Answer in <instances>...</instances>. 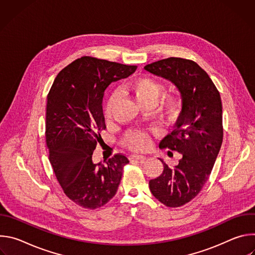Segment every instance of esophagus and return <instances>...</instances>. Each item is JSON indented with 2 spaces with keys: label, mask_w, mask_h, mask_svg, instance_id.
I'll list each match as a JSON object with an SVG mask.
<instances>
[{
  "label": "esophagus",
  "mask_w": 255,
  "mask_h": 255,
  "mask_svg": "<svg viewBox=\"0 0 255 255\" xmlns=\"http://www.w3.org/2000/svg\"><path fill=\"white\" fill-rule=\"evenodd\" d=\"M130 159H136V160H139V161H144L145 159H146V156L139 155V154H132L130 156Z\"/></svg>",
  "instance_id": "obj_1"
}]
</instances>
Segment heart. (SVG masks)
Segmentation results:
<instances>
[{
    "mask_svg": "<svg viewBox=\"0 0 255 255\" xmlns=\"http://www.w3.org/2000/svg\"><path fill=\"white\" fill-rule=\"evenodd\" d=\"M127 91L134 97L139 106H153L163 91V85L150 78H137L128 84ZM116 100V94L109 97L105 109L106 117L111 116ZM180 106V99L176 95H166L159 105L160 113L163 117L173 118L178 114ZM123 143L133 150H144L149 146L150 138L146 132L133 131L124 137Z\"/></svg>",
    "mask_w": 255,
    "mask_h": 255,
    "instance_id": "1",
    "label": "heart"
}]
</instances>
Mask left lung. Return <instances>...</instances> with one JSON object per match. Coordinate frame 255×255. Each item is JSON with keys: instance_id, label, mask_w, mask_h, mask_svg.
Instances as JSON below:
<instances>
[{"instance_id": "1", "label": "left lung", "mask_w": 255, "mask_h": 255, "mask_svg": "<svg viewBox=\"0 0 255 255\" xmlns=\"http://www.w3.org/2000/svg\"><path fill=\"white\" fill-rule=\"evenodd\" d=\"M150 74L170 81L178 89L183 108L174 130L159 143L183 154L170 168L162 159V173L149 180L151 194L169 208L184 206L203 189L223 141L222 102L207 72L195 61L168 57L144 66Z\"/></svg>"}]
</instances>
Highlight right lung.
<instances>
[{"label": "right lung", "instance_id": "obj_1", "mask_svg": "<svg viewBox=\"0 0 255 255\" xmlns=\"http://www.w3.org/2000/svg\"><path fill=\"white\" fill-rule=\"evenodd\" d=\"M136 68L83 56L59 71L48 93L45 138L49 160L64 194L83 208L94 210L110 201L129 162L117 153L106 164H96L92 155L106 129L105 90Z\"/></svg>", "mask_w": 255, "mask_h": 255}]
</instances>
